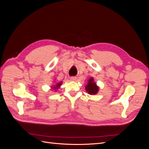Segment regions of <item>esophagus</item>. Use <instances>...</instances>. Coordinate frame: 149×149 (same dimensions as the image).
Segmentation results:
<instances>
[{
  "label": "esophagus",
  "instance_id": "1",
  "mask_svg": "<svg viewBox=\"0 0 149 149\" xmlns=\"http://www.w3.org/2000/svg\"><path fill=\"white\" fill-rule=\"evenodd\" d=\"M76 79H77V78H76V76H72V77L70 78V79L72 81H76Z\"/></svg>",
  "mask_w": 149,
  "mask_h": 149
}]
</instances>
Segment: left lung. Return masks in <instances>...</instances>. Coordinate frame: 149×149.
Here are the masks:
<instances>
[{
  "label": "left lung",
  "mask_w": 149,
  "mask_h": 149,
  "mask_svg": "<svg viewBox=\"0 0 149 149\" xmlns=\"http://www.w3.org/2000/svg\"><path fill=\"white\" fill-rule=\"evenodd\" d=\"M85 89L88 94H91V95H95L98 93L99 90H100V87L96 84V83L94 81V78L91 77L88 79V84L85 86Z\"/></svg>",
  "instance_id": "1"
}]
</instances>
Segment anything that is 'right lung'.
Returning <instances> with one entry per match:
<instances>
[{"instance_id":"right-lung-1","label":"right lung","mask_w":149,"mask_h":149,"mask_svg":"<svg viewBox=\"0 0 149 149\" xmlns=\"http://www.w3.org/2000/svg\"><path fill=\"white\" fill-rule=\"evenodd\" d=\"M62 83H63L62 81H60V82H59V83H55V84H54L52 86L51 88H52V89H53V90H55V91H57V89H58V88H59L61 86Z\"/></svg>"}]
</instances>
